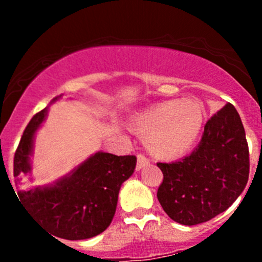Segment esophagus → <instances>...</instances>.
Listing matches in <instances>:
<instances>
[{
	"mask_svg": "<svg viewBox=\"0 0 262 262\" xmlns=\"http://www.w3.org/2000/svg\"><path fill=\"white\" fill-rule=\"evenodd\" d=\"M148 163L149 162H148V160L144 157L143 155H138V157H137V166H136L137 171H139V170H142L143 167H146Z\"/></svg>",
	"mask_w": 262,
	"mask_h": 262,
	"instance_id": "34e87169",
	"label": "esophagus"
}]
</instances>
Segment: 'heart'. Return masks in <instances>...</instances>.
<instances>
[{
	"mask_svg": "<svg viewBox=\"0 0 262 262\" xmlns=\"http://www.w3.org/2000/svg\"><path fill=\"white\" fill-rule=\"evenodd\" d=\"M204 113L191 100H168L138 113L129 128L146 139L150 156L158 160H173L185 155L202 132Z\"/></svg>",
	"mask_w": 262,
	"mask_h": 262,
	"instance_id": "1",
	"label": "heart"
}]
</instances>
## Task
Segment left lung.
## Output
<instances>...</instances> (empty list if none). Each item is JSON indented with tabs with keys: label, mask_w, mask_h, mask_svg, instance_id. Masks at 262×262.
<instances>
[{
	"label": "left lung",
	"mask_w": 262,
	"mask_h": 262,
	"mask_svg": "<svg viewBox=\"0 0 262 262\" xmlns=\"http://www.w3.org/2000/svg\"><path fill=\"white\" fill-rule=\"evenodd\" d=\"M163 181L158 202L172 221L195 226L228 209L250 173L248 144L236 107L227 104L204 126L198 147L171 163H157Z\"/></svg>",
	"instance_id": "8db88e82"
}]
</instances>
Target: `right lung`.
Instances as JSON below:
<instances>
[{
  "instance_id": "add662e5",
  "label": "right lung",
  "mask_w": 262,
  "mask_h": 262,
  "mask_svg": "<svg viewBox=\"0 0 262 262\" xmlns=\"http://www.w3.org/2000/svg\"><path fill=\"white\" fill-rule=\"evenodd\" d=\"M47 113L48 107L36 113L21 137L14 157L17 185L31 171L34 136ZM136 163V156L97 152L53 185L20 189L17 196L21 205L54 236L71 241L91 238L112 223L119 190L133 175Z\"/></svg>"
}]
</instances>
